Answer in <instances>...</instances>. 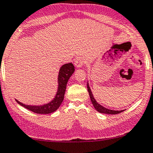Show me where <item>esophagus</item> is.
Masks as SVG:
<instances>
[{
    "instance_id": "obj_1",
    "label": "esophagus",
    "mask_w": 153,
    "mask_h": 153,
    "mask_svg": "<svg viewBox=\"0 0 153 153\" xmlns=\"http://www.w3.org/2000/svg\"><path fill=\"white\" fill-rule=\"evenodd\" d=\"M84 62H85V61L82 57H77L74 60V65L76 67H82L84 65Z\"/></svg>"
}]
</instances>
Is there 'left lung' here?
Masks as SVG:
<instances>
[{
  "instance_id": "obj_1",
  "label": "left lung",
  "mask_w": 153,
  "mask_h": 153,
  "mask_svg": "<svg viewBox=\"0 0 153 153\" xmlns=\"http://www.w3.org/2000/svg\"><path fill=\"white\" fill-rule=\"evenodd\" d=\"M87 89H88V94H89L90 99H91L92 104H93L94 108H96V110H97V111H99V113H101V114H120V113L123 112V111H124V110L113 111V110H110V109L104 108V107L102 106L101 105L99 104V103H97V101L95 100V99H94L93 94H92V93H91V89H90V87H89V86H88V84H87Z\"/></svg>"
}]
</instances>
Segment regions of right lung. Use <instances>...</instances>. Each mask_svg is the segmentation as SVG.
<instances>
[{"label":"right lung","instance_id":"right-lung-1","mask_svg":"<svg viewBox=\"0 0 153 153\" xmlns=\"http://www.w3.org/2000/svg\"><path fill=\"white\" fill-rule=\"evenodd\" d=\"M74 66L72 63L65 64L60 68L59 75H58V90L54 99L50 103L43 105H25L16 100L18 104L21 105L28 110L33 111L35 114H48L55 111L61 105L65 97V94L67 87V84L69 79L74 71Z\"/></svg>","mask_w":153,"mask_h":153}]
</instances>
